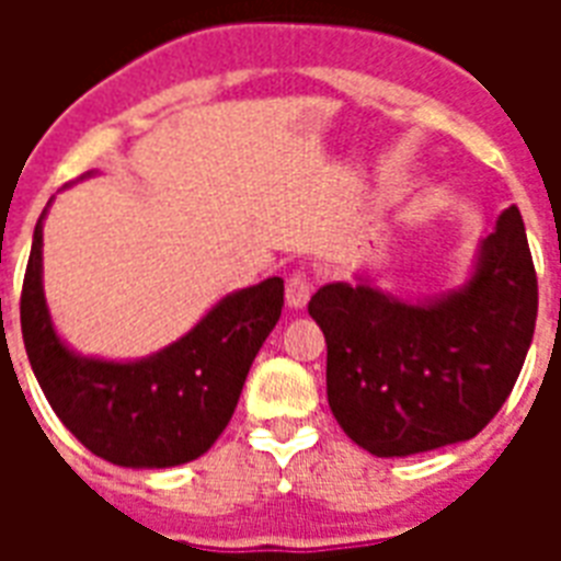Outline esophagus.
I'll use <instances>...</instances> for the list:
<instances>
[{"label": "esophagus", "mask_w": 561, "mask_h": 561, "mask_svg": "<svg viewBox=\"0 0 561 561\" xmlns=\"http://www.w3.org/2000/svg\"><path fill=\"white\" fill-rule=\"evenodd\" d=\"M311 290H314L311 279H308L302 271H297L288 276V285H285V299H288L290 308H302L308 302V297H311Z\"/></svg>", "instance_id": "obj_1"}]
</instances>
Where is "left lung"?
<instances>
[{
	"mask_svg": "<svg viewBox=\"0 0 561 561\" xmlns=\"http://www.w3.org/2000/svg\"><path fill=\"white\" fill-rule=\"evenodd\" d=\"M539 282L518 206L483 241L457 294L410 306L332 282L308 314L323 329L325 392L337 425L375 457H408L478 436L510 399L530 350Z\"/></svg>",
	"mask_w": 561,
	"mask_h": 561,
	"instance_id": "1",
	"label": "left lung"
}]
</instances>
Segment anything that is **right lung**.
Instances as JSON below:
<instances>
[{
	"instance_id": "obj_1",
	"label": "right lung",
	"mask_w": 561,
	"mask_h": 561,
	"mask_svg": "<svg viewBox=\"0 0 561 561\" xmlns=\"http://www.w3.org/2000/svg\"><path fill=\"white\" fill-rule=\"evenodd\" d=\"M43 232L34 227L22 279L20 323L31 369L83 448L130 469H169L197 460L232 419L250 364L279 323V276L229 294L183 341L136 364L78 358L48 320L43 299Z\"/></svg>"
}]
</instances>
